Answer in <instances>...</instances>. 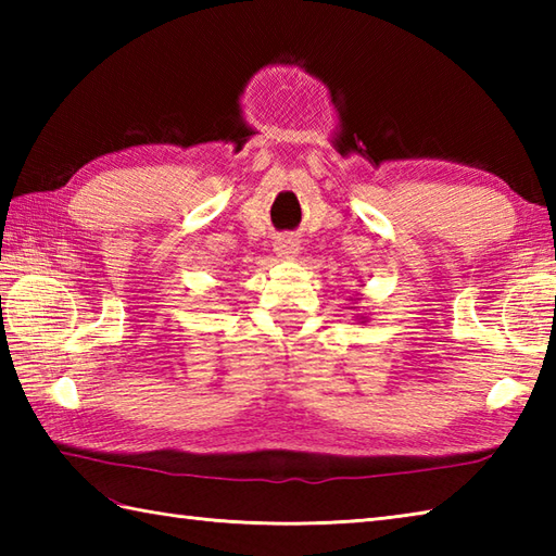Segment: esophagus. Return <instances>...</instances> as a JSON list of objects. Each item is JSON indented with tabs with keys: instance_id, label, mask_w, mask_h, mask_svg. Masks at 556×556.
Here are the masks:
<instances>
[{
	"instance_id": "esophagus-1",
	"label": "esophagus",
	"mask_w": 556,
	"mask_h": 556,
	"mask_svg": "<svg viewBox=\"0 0 556 556\" xmlns=\"http://www.w3.org/2000/svg\"><path fill=\"white\" fill-rule=\"evenodd\" d=\"M275 251L279 257H296L301 253V243L293 236H281L275 243Z\"/></svg>"
}]
</instances>
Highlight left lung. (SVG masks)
I'll use <instances>...</instances> for the list:
<instances>
[{"label": "left lung", "mask_w": 556, "mask_h": 556, "mask_svg": "<svg viewBox=\"0 0 556 556\" xmlns=\"http://www.w3.org/2000/svg\"><path fill=\"white\" fill-rule=\"evenodd\" d=\"M353 301H361V296H353ZM353 311H356V308H353ZM356 317H358L361 323H368V317H365V313H358Z\"/></svg>", "instance_id": "left-lung-1"}]
</instances>
